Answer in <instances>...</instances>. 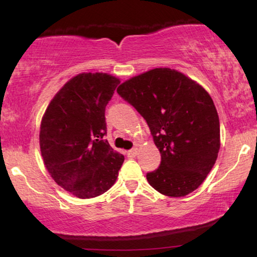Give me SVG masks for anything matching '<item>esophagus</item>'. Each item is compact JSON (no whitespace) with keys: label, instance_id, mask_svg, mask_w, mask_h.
Wrapping results in <instances>:
<instances>
[{"label":"esophagus","instance_id":"1","mask_svg":"<svg viewBox=\"0 0 257 257\" xmlns=\"http://www.w3.org/2000/svg\"><path fill=\"white\" fill-rule=\"evenodd\" d=\"M127 157L128 158H135L137 154H138V149H132V150H130V151H127Z\"/></svg>","mask_w":257,"mask_h":257}]
</instances>
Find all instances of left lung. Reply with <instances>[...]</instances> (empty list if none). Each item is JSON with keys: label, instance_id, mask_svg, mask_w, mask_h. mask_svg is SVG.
<instances>
[{"label": "left lung", "instance_id": "8db88e82", "mask_svg": "<svg viewBox=\"0 0 257 257\" xmlns=\"http://www.w3.org/2000/svg\"><path fill=\"white\" fill-rule=\"evenodd\" d=\"M117 92L145 119L161 154L160 166L146 174L149 184L172 198L195 191L220 150L219 115L208 92L168 68L132 77Z\"/></svg>", "mask_w": 257, "mask_h": 257}]
</instances>
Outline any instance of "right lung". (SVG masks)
<instances>
[{
	"label": "right lung",
	"mask_w": 257,
	"mask_h": 257,
	"mask_svg": "<svg viewBox=\"0 0 257 257\" xmlns=\"http://www.w3.org/2000/svg\"><path fill=\"white\" fill-rule=\"evenodd\" d=\"M119 83L107 73H79L56 93L42 118L45 167L56 184L79 199L110 189L124 163L104 139L105 107Z\"/></svg>",
	"instance_id": "right-lung-1"
}]
</instances>
